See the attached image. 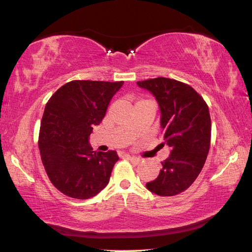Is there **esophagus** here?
Here are the masks:
<instances>
[{"mask_svg":"<svg viewBox=\"0 0 252 252\" xmlns=\"http://www.w3.org/2000/svg\"><path fill=\"white\" fill-rule=\"evenodd\" d=\"M126 158H127V159H129L131 162H133L134 164H139L140 162H141V159H140V158H138V157H134V156H129V155H126Z\"/></svg>","mask_w":252,"mask_h":252,"instance_id":"1","label":"esophagus"}]
</instances>
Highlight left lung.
<instances>
[{
    "label": "left lung",
    "mask_w": 252,
    "mask_h": 252,
    "mask_svg": "<svg viewBox=\"0 0 252 252\" xmlns=\"http://www.w3.org/2000/svg\"><path fill=\"white\" fill-rule=\"evenodd\" d=\"M159 104L164 143L171 149L156 180L147 189L162 197L186 191L204 165L210 149L211 119L203 97L180 81L156 78L136 82Z\"/></svg>",
    "instance_id": "obj_1"
}]
</instances>
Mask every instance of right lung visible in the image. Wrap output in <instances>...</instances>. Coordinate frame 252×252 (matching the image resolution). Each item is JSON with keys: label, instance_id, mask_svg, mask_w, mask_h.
I'll return each instance as SVG.
<instances>
[{"label": "right lung", "instance_id": "1", "mask_svg": "<svg viewBox=\"0 0 252 252\" xmlns=\"http://www.w3.org/2000/svg\"><path fill=\"white\" fill-rule=\"evenodd\" d=\"M120 82L74 80L50 97L41 121L39 149L50 181L74 199L96 195L109 183L116 151H93L89 136L99 126Z\"/></svg>", "mask_w": 252, "mask_h": 252}]
</instances>
